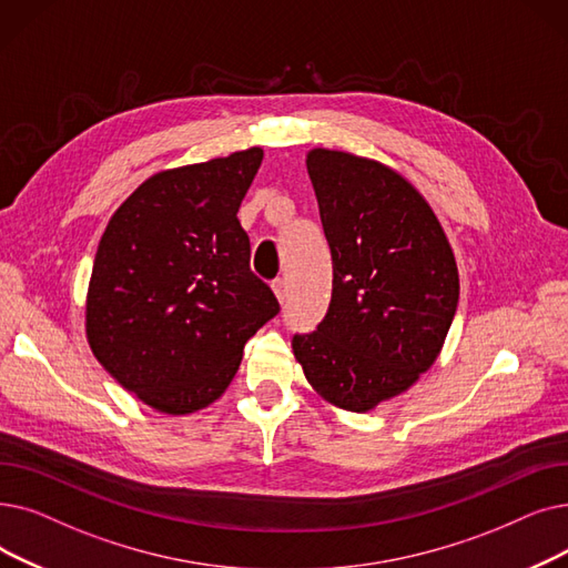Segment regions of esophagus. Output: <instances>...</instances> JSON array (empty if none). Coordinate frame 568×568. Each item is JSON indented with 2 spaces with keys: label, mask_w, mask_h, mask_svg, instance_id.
I'll return each mask as SVG.
<instances>
[{
  "label": "esophagus",
  "mask_w": 568,
  "mask_h": 568,
  "mask_svg": "<svg viewBox=\"0 0 568 568\" xmlns=\"http://www.w3.org/2000/svg\"><path fill=\"white\" fill-rule=\"evenodd\" d=\"M274 294H276V300L281 302V304H285V300H287V283H285V278H278V281H274Z\"/></svg>",
  "instance_id": "esophagus-1"
}]
</instances>
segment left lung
I'll use <instances>...</instances> for the list:
<instances>
[{
    "mask_svg": "<svg viewBox=\"0 0 568 568\" xmlns=\"http://www.w3.org/2000/svg\"><path fill=\"white\" fill-rule=\"evenodd\" d=\"M306 169L332 251V302L292 351L320 399L366 413L436 362L459 300L455 255L425 196L397 171L313 148Z\"/></svg>",
    "mask_w": 568,
    "mask_h": 568,
    "instance_id": "left-lung-1",
    "label": "left lung"
}]
</instances>
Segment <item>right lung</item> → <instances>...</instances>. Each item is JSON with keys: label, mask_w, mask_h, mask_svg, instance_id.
<instances>
[{"label": "right lung", "mask_w": 568, "mask_h": 568, "mask_svg": "<svg viewBox=\"0 0 568 568\" xmlns=\"http://www.w3.org/2000/svg\"><path fill=\"white\" fill-rule=\"evenodd\" d=\"M262 158L253 145L160 171L120 204L97 248L85 300L92 355L160 413L223 397L245 341L281 311L251 271L236 217Z\"/></svg>", "instance_id": "obj_1"}]
</instances>
